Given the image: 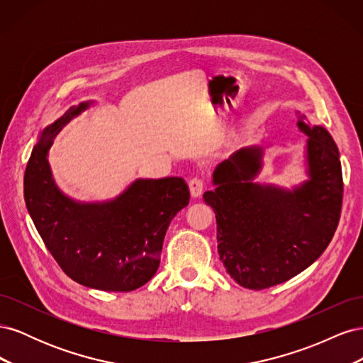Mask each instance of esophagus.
Segmentation results:
<instances>
[{"mask_svg": "<svg viewBox=\"0 0 363 363\" xmlns=\"http://www.w3.org/2000/svg\"><path fill=\"white\" fill-rule=\"evenodd\" d=\"M204 179L201 177H194L189 180V189H191V195L194 196V199H196V196H200L204 191Z\"/></svg>", "mask_w": 363, "mask_h": 363, "instance_id": "1", "label": "esophagus"}]
</instances>
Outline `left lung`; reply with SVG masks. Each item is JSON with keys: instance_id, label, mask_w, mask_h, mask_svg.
Masks as SVG:
<instances>
[{"instance_id": "obj_1", "label": "left lung", "mask_w": 363, "mask_h": 363, "mask_svg": "<svg viewBox=\"0 0 363 363\" xmlns=\"http://www.w3.org/2000/svg\"><path fill=\"white\" fill-rule=\"evenodd\" d=\"M307 139L311 180L284 191L252 183L262 151L242 148L213 174L218 252L227 272L247 289H267L292 279L320 257L336 232L344 199L342 168L330 133L296 116Z\"/></svg>"}]
</instances>
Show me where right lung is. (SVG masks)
<instances>
[{
    "label": "right lung",
    "instance_id": "right-lung-1",
    "mask_svg": "<svg viewBox=\"0 0 363 363\" xmlns=\"http://www.w3.org/2000/svg\"><path fill=\"white\" fill-rule=\"evenodd\" d=\"M89 106L82 103L42 131L24 174V199L43 244L62 271L87 288L130 292L155 276L164 235L189 204L182 177L136 180L115 201L80 204L54 184L47 152L59 131Z\"/></svg>",
    "mask_w": 363,
    "mask_h": 363
}]
</instances>
